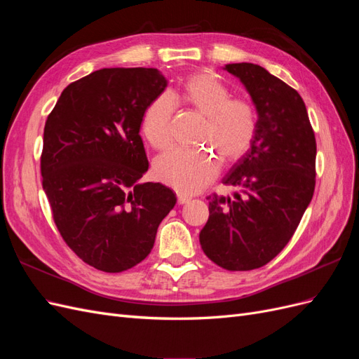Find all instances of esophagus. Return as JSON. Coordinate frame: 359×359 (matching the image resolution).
I'll list each match as a JSON object with an SVG mask.
<instances>
[{"mask_svg": "<svg viewBox=\"0 0 359 359\" xmlns=\"http://www.w3.org/2000/svg\"><path fill=\"white\" fill-rule=\"evenodd\" d=\"M177 198H178L180 205H184V203L191 201V196H189V194H184V193H177Z\"/></svg>", "mask_w": 359, "mask_h": 359, "instance_id": "1", "label": "esophagus"}]
</instances>
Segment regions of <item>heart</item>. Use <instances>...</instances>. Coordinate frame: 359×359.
I'll list each match as a JSON object with an SVG mask.
<instances>
[{
  "mask_svg": "<svg viewBox=\"0 0 359 359\" xmlns=\"http://www.w3.org/2000/svg\"><path fill=\"white\" fill-rule=\"evenodd\" d=\"M203 116L199 144L211 147L224 163L243 157L256 135V115L250 103L232 99L224 83L210 73H196L184 82L177 94H160L145 107L140 130L149 145L157 149L170 142V119L175 102ZM219 170L215 156L208 149L172 148L160 154L153 165L154 177L181 193H193L211 182Z\"/></svg>",
  "mask_w": 359,
  "mask_h": 359,
  "instance_id": "heart-1",
  "label": "heart"
}]
</instances>
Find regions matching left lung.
Instances as JSON below:
<instances>
[{"label":"left lung","instance_id":"8db88e82","mask_svg":"<svg viewBox=\"0 0 359 359\" xmlns=\"http://www.w3.org/2000/svg\"><path fill=\"white\" fill-rule=\"evenodd\" d=\"M255 109L256 135L247 153L226 173L232 196L211 194L199 241L214 264L229 271L266 265L286 247L311 202L316 139L301 95L252 62L226 64Z\"/></svg>","mask_w":359,"mask_h":359}]
</instances>
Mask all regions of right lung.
Listing matches in <instances>:
<instances>
[{
    "label": "right lung",
    "mask_w": 359,
    "mask_h": 359,
    "mask_svg": "<svg viewBox=\"0 0 359 359\" xmlns=\"http://www.w3.org/2000/svg\"><path fill=\"white\" fill-rule=\"evenodd\" d=\"M166 86L157 69H102L70 83L48 116L41 177L53 220L73 252L104 273L142 262L177 203L169 187L140 181V121Z\"/></svg>",
    "instance_id": "1"
}]
</instances>
